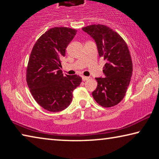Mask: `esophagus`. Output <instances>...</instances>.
I'll list each match as a JSON object with an SVG mask.
<instances>
[{"instance_id": "obj_1", "label": "esophagus", "mask_w": 159, "mask_h": 159, "mask_svg": "<svg viewBox=\"0 0 159 159\" xmlns=\"http://www.w3.org/2000/svg\"><path fill=\"white\" fill-rule=\"evenodd\" d=\"M88 79H89V77L84 76H82V80H83V81H85V80H88Z\"/></svg>"}]
</instances>
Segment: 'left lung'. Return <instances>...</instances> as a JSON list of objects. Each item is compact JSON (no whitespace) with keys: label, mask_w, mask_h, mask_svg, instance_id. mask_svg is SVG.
Masks as SVG:
<instances>
[{"label":"left lung","mask_w":159,"mask_h":159,"mask_svg":"<svg viewBox=\"0 0 159 159\" xmlns=\"http://www.w3.org/2000/svg\"><path fill=\"white\" fill-rule=\"evenodd\" d=\"M82 29L93 38L99 57L106 61L104 77L95 78L98 86L92 93L93 98L104 107L116 105L124 98L133 74L127 44L119 34L105 25H90Z\"/></svg>","instance_id":"obj_1"}]
</instances>
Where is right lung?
<instances>
[{
	"label": "right lung",
	"instance_id": "1",
	"mask_svg": "<svg viewBox=\"0 0 159 159\" xmlns=\"http://www.w3.org/2000/svg\"><path fill=\"white\" fill-rule=\"evenodd\" d=\"M76 34V29L54 27L38 39L29 57L26 82L37 103L51 112L69 106L72 92L82 81L78 75H64L60 58Z\"/></svg>",
	"mask_w": 159,
	"mask_h": 159
}]
</instances>
